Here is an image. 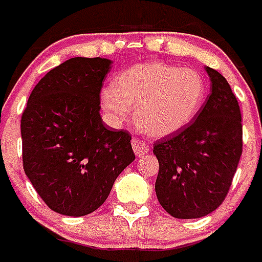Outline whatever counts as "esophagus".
Masks as SVG:
<instances>
[{"label":"esophagus","mask_w":262,"mask_h":262,"mask_svg":"<svg viewBox=\"0 0 262 262\" xmlns=\"http://www.w3.org/2000/svg\"><path fill=\"white\" fill-rule=\"evenodd\" d=\"M131 144H133V149L138 157L145 156V155L149 152V145H148L145 142H143V140H140V139L134 138Z\"/></svg>","instance_id":"obj_1"}]
</instances>
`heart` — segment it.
Here are the masks:
<instances>
[{"label": "heart", "instance_id": "1", "mask_svg": "<svg viewBox=\"0 0 262 262\" xmlns=\"http://www.w3.org/2000/svg\"><path fill=\"white\" fill-rule=\"evenodd\" d=\"M206 98V82L200 72L160 61H147L126 69L101 93V102L113 122L129 117L142 133L163 138L193 120Z\"/></svg>", "mask_w": 262, "mask_h": 262}]
</instances>
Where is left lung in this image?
Instances as JSON below:
<instances>
[{
    "label": "left lung",
    "instance_id": "obj_1",
    "mask_svg": "<svg viewBox=\"0 0 262 262\" xmlns=\"http://www.w3.org/2000/svg\"><path fill=\"white\" fill-rule=\"evenodd\" d=\"M211 93L193 122L154 144L157 200L168 214L195 219L216 210L243 152L242 114L226 78L206 67Z\"/></svg>",
    "mask_w": 262,
    "mask_h": 262
}]
</instances>
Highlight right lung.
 <instances>
[{"instance_id": "add662e5", "label": "right lung", "mask_w": 262, "mask_h": 262, "mask_svg": "<svg viewBox=\"0 0 262 262\" xmlns=\"http://www.w3.org/2000/svg\"><path fill=\"white\" fill-rule=\"evenodd\" d=\"M111 62L67 60L36 84L22 114L25 173L46 205L61 215L96 211L135 160L129 133L106 128L99 114Z\"/></svg>"}]
</instances>
